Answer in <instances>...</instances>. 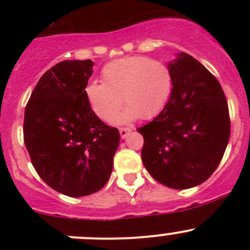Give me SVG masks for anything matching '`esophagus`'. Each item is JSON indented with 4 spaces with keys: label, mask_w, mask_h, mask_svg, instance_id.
<instances>
[{
    "label": "esophagus",
    "mask_w": 250,
    "mask_h": 250,
    "mask_svg": "<svg viewBox=\"0 0 250 250\" xmlns=\"http://www.w3.org/2000/svg\"><path fill=\"white\" fill-rule=\"evenodd\" d=\"M132 132V129L130 128H120V135L122 139H125V138L128 137V134Z\"/></svg>",
    "instance_id": "1"
}]
</instances>
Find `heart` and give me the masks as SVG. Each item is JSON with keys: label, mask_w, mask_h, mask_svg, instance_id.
<instances>
[{"label": "heart", "mask_w": 250, "mask_h": 250, "mask_svg": "<svg viewBox=\"0 0 250 250\" xmlns=\"http://www.w3.org/2000/svg\"><path fill=\"white\" fill-rule=\"evenodd\" d=\"M102 81L85 87V97L95 115L109 121L121 103L127 105L113 121L125 123L139 116L155 117L170 97L173 78L169 69L146 57H127L113 60L102 70Z\"/></svg>", "instance_id": "b5f03b06"}]
</instances>
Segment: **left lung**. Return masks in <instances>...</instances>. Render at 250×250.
I'll use <instances>...</instances> for the list:
<instances>
[{
    "label": "left lung",
    "instance_id": "left-lung-1",
    "mask_svg": "<svg viewBox=\"0 0 250 250\" xmlns=\"http://www.w3.org/2000/svg\"><path fill=\"white\" fill-rule=\"evenodd\" d=\"M173 89L165 109L138 128L141 160L155 180L184 190L206 181L218 168L230 139V115L215 77L191 55L168 64Z\"/></svg>",
    "mask_w": 250,
    "mask_h": 250
}]
</instances>
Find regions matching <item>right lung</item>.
I'll use <instances>...</instances> for the list:
<instances>
[{
	"label": "right lung",
	"mask_w": 250,
	"mask_h": 250,
	"mask_svg": "<svg viewBox=\"0 0 250 250\" xmlns=\"http://www.w3.org/2000/svg\"><path fill=\"white\" fill-rule=\"evenodd\" d=\"M92 60H65L44 72L24 116V143L34 168L48 186L81 197L109 180L120 144L117 128L105 125L85 97Z\"/></svg>",
	"instance_id": "obj_1"
}]
</instances>
